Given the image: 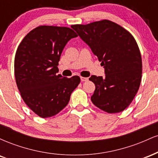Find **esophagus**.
Masks as SVG:
<instances>
[{"instance_id":"1","label":"esophagus","mask_w":158,"mask_h":158,"mask_svg":"<svg viewBox=\"0 0 158 158\" xmlns=\"http://www.w3.org/2000/svg\"><path fill=\"white\" fill-rule=\"evenodd\" d=\"M88 79V78H87V77H81V81H87Z\"/></svg>"}]
</instances>
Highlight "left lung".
<instances>
[{
	"label": "left lung",
	"mask_w": 158,
	"mask_h": 158,
	"mask_svg": "<svg viewBox=\"0 0 158 158\" xmlns=\"http://www.w3.org/2000/svg\"><path fill=\"white\" fill-rule=\"evenodd\" d=\"M72 28L104 66L106 77L91 76L95 85L91 101L108 114L123 111L138 91L142 78V58L137 41L128 30L109 20Z\"/></svg>",
	"instance_id": "1"
}]
</instances>
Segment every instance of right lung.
Returning <instances> with one entry per match:
<instances>
[{
	"label": "right lung",
	"instance_id": "1",
	"mask_svg": "<svg viewBox=\"0 0 158 158\" xmlns=\"http://www.w3.org/2000/svg\"><path fill=\"white\" fill-rule=\"evenodd\" d=\"M77 34L66 27L39 26L18 47L14 69L23 100L40 117L55 116L68 104L80 78L63 77L58 65L67 43Z\"/></svg>",
	"mask_w": 158,
	"mask_h": 158
}]
</instances>
